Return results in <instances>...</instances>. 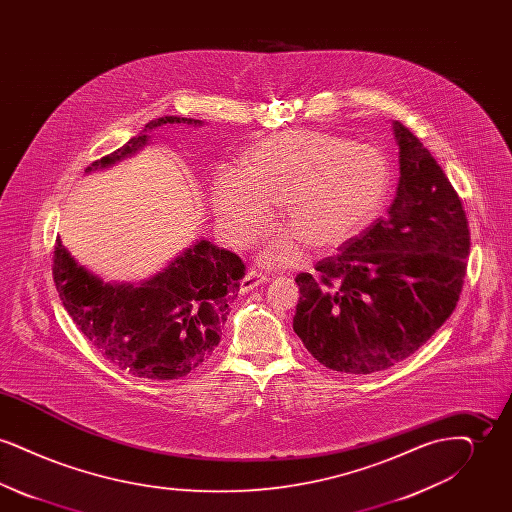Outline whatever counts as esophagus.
Returning <instances> with one entry per match:
<instances>
[{
    "instance_id": "1",
    "label": "esophagus",
    "mask_w": 512,
    "mask_h": 512,
    "mask_svg": "<svg viewBox=\"0 0 512 512\" xmlns=\"http://www.w3.org/2000/svg\"><path fill=\"white\" fill-rule=\"evenodd\" d=\"M267 280V274H263V272L255 270V268H249V270H247V274L244 276V280L240 282V290L244 293L249 292V290H253V288H257V286L265 284Z\"/></svg>"
}]
</instances>
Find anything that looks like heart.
<instances>
[{
  "instance_id": "heart-1",
  "label": "heart",
  "mask_w": 512,
  "mask_h": 512,
  "mask_svg": "<svg viewBox=\"0 0 512 512\" xmlns=\"http://www.w3.org/2000/svg\"><path fill=\"white\" fill-rule=\"evenodd\" d=\"M390 167L380 149L318 130H284L251 147L242 171L220 167L211 203L234 244L263 234L270 203H280L290 232L274 238L270 265H292L301 244L330 251L347 244L382 209Z\"/></svg>"
}]
</instances>
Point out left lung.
Instances as JSON below:
<instances>
[{"instance_id": "1", "label": "left lung", "mask_w": 512, "mask_h": 512, "mask_svg": "<svg viewBox=\"0 0 512 512\" xmlns=\"http://www.w3.org/2000/svg\"><path fill=\"white\" fill-rule=\"evenodd\" d=\"M399 184L386 219L295 276L293 330L320 365L374 374L413 355L451 317L463 290L470 230L438 161L401 122Z\"/></svg>"}]
</instances>
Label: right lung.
Returning <instances> with one entry per match:
<instances>
[{
    "instance_id": "1",
    "label": "right lung",
    "mask_w": 512,
    "mask_h": 512,
    "mask_svg": "<svg viewBox=\"0 0 512 512\" xmlns=\"http://www.w3.org/2000/svg\"><path fill=\"white\" fill-rule=\"evenodd\" d=\"M178 122L201 126L186 117L147 122L140 136L86 172L121 161L146 146V132ZM244 276L242 259L209 240L195 242L138 286L105 284L80 267L59 238L53 249L55 288L86 340L122 372L153 382L182 378L213 357Z\"/></svg>"
}]
</instances>
